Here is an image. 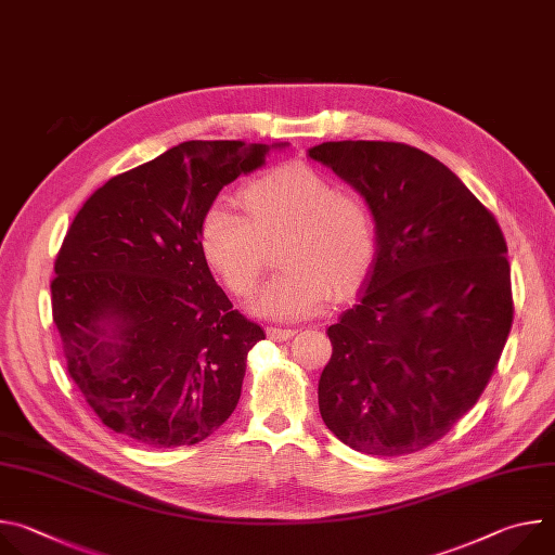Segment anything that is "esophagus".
Masks as SVG:
<instances>
[{
	"mask_svg": "<svg viewBox=\"0 0 555 555\" xmlns=\"http://www.w3.org/2000/svg\"><path fill=\"white\" fill-rule=\"evenodd\" d=\"M296 332L298 330H294V327H268V336L272 340H289L296 336Z\"/></svg>",
	"mask_w": 555,
	"mask_h": 555,
	"instance_id": "esophagus-1",
	"label": "esophagus"
}]
</instances>
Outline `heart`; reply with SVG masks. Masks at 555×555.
<instances>
[{
  "label": "heart",
  "instance_id": "1",
  "mask_svg": "<svg viewBox=\"0 0 555 555\" xmlns=\"http://www.w3.org/2000/svg\"><path fill=\"white\" fill-rule=\"evenodd\" d=\"M244 217L215 204L199 225V248L234 296H250L266 268V246L283 236L279 266L253 311L296 321L319 313L332 292L347 294L369 274L377 234L362 195L307 165H283L255 178L242 193Z\"/></svg>",
  "mask_w": 555,
  "mask_h": 555
}]
</instances>
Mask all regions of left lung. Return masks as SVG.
I'll return each mask as SVG.
<instances>
[{
  "label": "left lung",
  "mask_w": 555,
  "mask_h": 555,
  "mask_svg": "<svg viewBox=\"0 0 555 555\" xmlns=\"http://www.w3.org/2000/svg\"><path fill=\"white\" fill-rule=\"evenodd\" d=\"M309 157L369 204L377 250L358 302L327 330L325 426L373 456L441 439L486 390L514 300L494 215L433 155L382 140L323 142Z\"/></svg>",
  "instance_id": "obj_1"
}]
</instances>
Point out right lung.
I'll return each instance as SVG.
<instances>
[{"label": "right lung", "mask_w": 555, "mask_h": 555, "mask_svg": "<svg viewBox=\"0 0 555 555\" xmlns=\"http://www.w3.org/2000/svg\"><path fill=\"white\" fill-rule=\"evenodd\" d=\"M281 146L189 140L76 212L54 261L52 319L69 377L109 430L176 448L232 415L266 334L215 283L199 225L225 184Z\"/></svg>", "instance_id": "obj_1"}]
</instances>
